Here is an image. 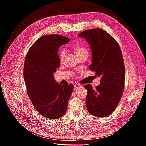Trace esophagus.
I'll return each instance as SVG.
<instances>
[{
  "mask_svg": "<svg viewBox=\"0 0 146 146\" xmlns=\"http://www.w3.org/2000/svg\"><path fill=\"white\" fill-rule=\"evenodd\" d=\"M81 87H82V85L78 84V83H76V84L74 85V88H75V89H78Z\"/></svg>",
  "mask_w": 146,
  "mask_h": 146,
  "instance_id": "34e87169",
  "label": "esophagus"
}]
</instances>
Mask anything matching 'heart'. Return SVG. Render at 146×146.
Instances as JSON below:
<instances>
[{
    "label": "heart",
    "mask_w": 146,
    "mask_h": 146,
    "mask_svg": "<svg viewBox=\"0 0 146 146\" xmlns=\"http://www.w3.org/2000/svg\"><path fill=\"white\" fill-rule=\"evenodd\" d=\"M75 51L76 56L80 55L82 53H84V52H88V53L87 49L83 46H75ZM65 53H66V52H65V50L64 49H60V51H59L58 56H59V58H60V61H62L64 59V58L65 56Z\"/></svg>",
    "instance_id": "1"
}]
</instances>
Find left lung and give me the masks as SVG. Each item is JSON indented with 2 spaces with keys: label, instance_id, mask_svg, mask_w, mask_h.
<instances>
[{
  "label": "left lung",
  "instance_id": "8db88e82",
  "mask_svg": "<svg viewBox=\"0 0 146 146\" xmlns=\"http://www.w3.org/2000/svg\"><path fill=\"white\" fill-rule=\"evenodd\" d=\"M78 36L85 38L92 50V63L89 69L101 76L100 85L87 90L86 106L90 113L97 117L109 115L115 110L123 95L125 66L122 51L117 42L105 31L95 28L86 30Z\"/></svg>",
  "mask_w": 146,
  "mask_h": 146
}]
</instances>
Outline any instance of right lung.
Masks as SVG:
<instances>
[{
	"mask_svg": "<svg viewBox=\"0 0 146 146\" xmlns=\"http://www.w3.org/2000/svg\"><path fill=\"white\" fill-rule=\"evenodd\" d=\"M70 40L58 35L42 36L30 48L24 61L27 94L38 112L48 119L63 115L73 90V84L61 85L53 76L60 65L59 48Z\"/></svg>",
	"mask_w": 146,
	"mask_h": 146,
	"instance_id": "1",
	"label": "right lung"
}]
</instances>
